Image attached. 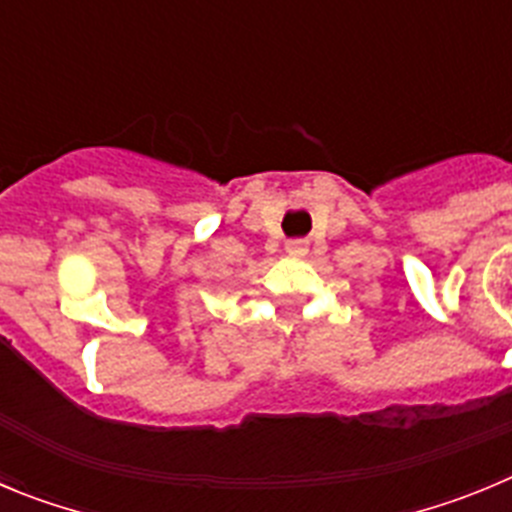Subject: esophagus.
<instances>
[{
    "mask_svg": "<svg viewBox=\"0 0 512 512\" xmlns=\"http://www.w3.org/2000/svg\"><path fill=\"white\" fill-rule=\"evenodd\" d=\"M284 251H287V256H292V259H302V256L307 253V243L305 241H287Z\"/></svg>",
    "mask_w": 512,
    "mask_h": 512,
    "instance_id": "obj_1",
    "label": "esophagus"
}]
</instances>
